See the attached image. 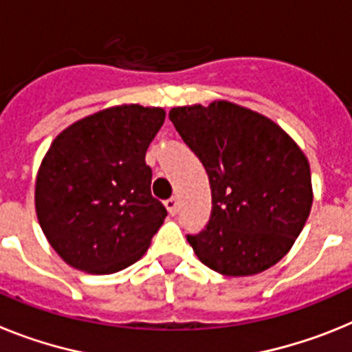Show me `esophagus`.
I'll list each match as a JSON object with an SVG mask.
<instances>
[{"label": "esophagus", "instance_id": "esophagus-1", "mask_svg": "<svg viewBox=\"0 0 352 352\" xmlns=\"http://www.w3.org/2000/svg\"><path fill=\"white\" fill-rule=\"evenodd\" d=\"M164 206H166L168 212H170V214H177V212H179V200H177L175 197L168 198V200L164 201Z\"/></svg>", "mask_w": 352, "mask_h": 352}]
</instances>
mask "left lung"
<instances>
[{"label":"left lung","instance_id":"1","mask_svg":"<svg viewBox=\"0 0 352 352\" xmlns=\"http://www.w3.org/2000/svg\"><path fill=\"white\" fill-rule=\"evenodd\" d=\"M170 120L209 177L212 209L188 243L227 276L262 273L282 261L311 207L305 154L274 122L218 100L173 108Z\"/></svg>","mask_w":352,"mask_h":352}]
</instances>
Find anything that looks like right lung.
<instances>
[{
  "instance_id": "1",
  "label": "right lung",
  "mask_w": 352,
  "mask_h": 352,
  "mask_svg": "<svg viewBox=\"0 0 352 352\" xmlns=\"http://www.w3.org/2000/svg\"><path fill=\"white\" fill-rule=\"evenodd\" d=\"M164 109L138 104L96 113L58 134L35 186L38 223L67 264L109 274L134 264L166 218L152 197L146 148Z\"/></svg>"
}]
</instances>
